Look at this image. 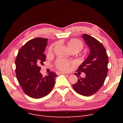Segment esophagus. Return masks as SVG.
I'll use <instances>...</instances> for the list:
<instances>
[{"instance_id":"esophagus-1","label":"esophagus","mask_w":123,"mask_h":123,"mask_svg":"<svg viewBox=\"0 0 123 123\" xmlns=\"http://www.w3.org/2000/svg\"><path fill=\"white\" fill-rule=\"evenodd\" d=\"M58 73H59V74H66V73H60V72H58Z\"/></svg>"}]
</instances>
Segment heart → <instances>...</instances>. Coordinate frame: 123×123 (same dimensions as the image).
<instances>
[{
    "mask_svg": "<svg viewBox=\"0 0 123 123\" xmlns=\"http://www.w3.org/2000/svg\"><path fill=\"white\" fill-rule=\"evenodd\" d=\"M67 46L71 51L75 50L77 52L81 51L84 47V45L82 41L75 39H72L68 41ZM52 49V47H50L49 49V51L51 52ZM56 66L58 69L64 72H68L70 69V62L63 59H58L56 62Z\"/></svg>",
    "mask_w": 123,
    "mask_h": 123,
    "instance_id": "heart-1",
    "label": "heart"
}]
</instances>
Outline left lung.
<instances>
[{"label":"left lung","instance_id":"left-lung-1","mask_svg":"<svg viewBox=\"0 0 123 123\" xmlns=\"http://www.w3.org/2000/svg\"><path fill=\"white\" fill-rule=\"evenodd\" d=\"M82 37L90 52L77 69L86 74L85 77H79L75 74L78 81L73 86L78 93L89 96L96 93L103 86L107 76L109 59L106 49L99 41L87 34Z\"/></svg>","mask_w":123,"mask_h":123}]
</instances>
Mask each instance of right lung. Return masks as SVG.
<instances>
[{"instance_id": "obj_1", "label": "right lung", "mask_w": 123, "mask_h": 123, "mask_svg": "<svg viewBox=\"0 0 123 123\" xmlns=\"http://www.w3.org/2000/svg\"><path fill=\"white\" fill-rule=\"evenodd\" d=\"M47 38L37 37L28 41L18 51L15 59L16 78L23 92L29 96L40 98L48 95L55 84L57 74L50 72L43 77L40 73L46 55Z\"/></svg>"}]
</instances>
